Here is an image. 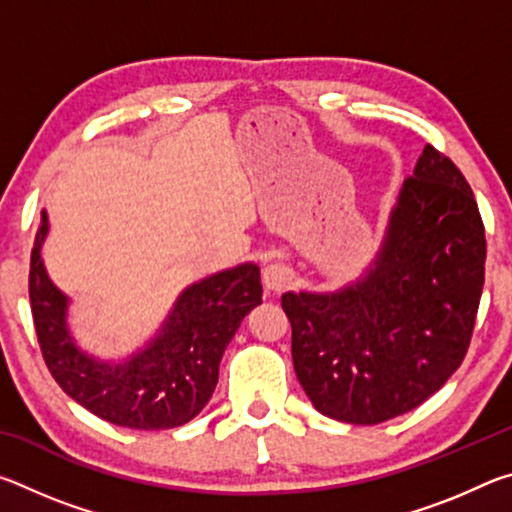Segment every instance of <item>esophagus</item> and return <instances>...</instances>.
<instances>
[{
    "mask_svg": "<svg viewBox=\"0 0 512 512\" xmlns=\"http://www.w3.org/2000/svg\"><path fill=\"white\" fill-rule=\"evenodd\" d=\"M262 282L266 291L271 293H282L284 289H289L293 282H296V273H293V268L282 264V262H271L262 273Z\"/></svg>",
    "mask_w": 512,
    "mask_h": 512,
    "instance_id": "obj_1",
    "label": "esophagus"
}]
</instances>
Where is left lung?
<instances>
[{
	"mask_svg": "<svg viewBox=\"0 0 512 512\" xmlns=\"http://www.w3.org/2000/svg\"><path fill=\"white\" fill-rule=\"evenodd\" d=\"M485 230L456 164L424 146L377 257L339 291H287L300 386L327 418L379 424L440 391L470 348Z\"/></svg>",
	"mask_w": 512,
	"mask_h": 512,
	"instance_id": "1",
	"label": "left lung"
}]
</instances>
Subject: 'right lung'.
Here are the masks:
<instances>
[{
    "label": "right lung",
    "instance_id": "add662e5",
    "mask_svg": "<svg viewBox=\"0 0 512 512\" xmlns=\"http://www.w3.org/2000/svg\"><path fill=\"white\" fill-rule=\"evenodd\" d=\"M47 212L31 250L29 298L42 357L58 386L101 420L128 429H173L203 411L241 320L262 302L259 266L239 264L189 284L153 339L126 361L79 348L67 325L69 298L47 275Z\"/></svg>",
    "mask_w": 512,
    "mask_h": 512
}]
</instances>
